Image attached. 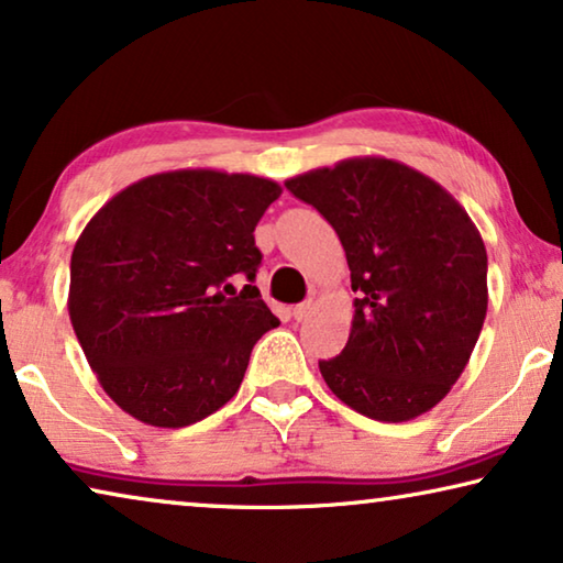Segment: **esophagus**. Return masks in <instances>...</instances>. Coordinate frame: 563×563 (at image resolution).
Returning <instances> with one entry per match:
<instances>
[{"mask_svg":"<svg viewBox=\"0 0 563 563\" xmlns=\"http://www.w3.org/2000/svg\"><path fill=\"white\" fill-rule=\"evenodd\" d=\"M310 313H313V300H306V303L292 308V318H296V321H306Z\"/></svg>","mask_w":563,"mask_h":563,"instance_id":"obj_1","label":"esophagus"}]
</instances>
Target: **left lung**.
<instances>
[{
  "label": "left lung",
  "mask_w": 563,
  "mask_h": 563,
  "mask_svg": "<svg viewBox=\"0 0 563 563\" xmlns=\"http://www.w3.org/2000/svg\"><path fill=\"white\" fill-rule=\"evenodd\" d=\"M339 234L354 321L343 351L318 362L343 405L407 422L448 397L488 310V253L460 201L412 166L343 158L285 181Z\"/></svg>",
  "instance_id": "1"
}]
</instances>
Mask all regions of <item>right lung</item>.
<instances>
[{
  "label": "right lung",
  "mask_w": 563,
  "mask_h": 563,
  "mask_svg": "<svg viewBox=\"0 0 563 563\" xmlns=\"http://www.w3.org/2000/svg\"><path fill=\"white\" fill-rule=\"evenodd\" d=\"M280 191L255 174L162 172L108 199L80 232L67 310L125 415L176 430L238 394L250 351L280 321L255 285L238 292L230 280H255L253 232Z\"/></svg>",
  "instance_id": "1"
}]
</instances>
